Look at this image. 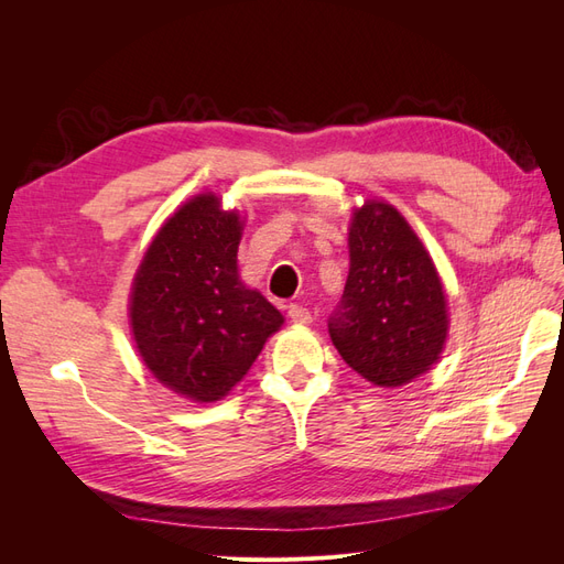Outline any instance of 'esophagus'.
I'll return each instance as SVG.
<instances>
[{
    "instance_id": "1",
    "label": "esophagus",
    "mask_w": 564,
    "mask_h": 564,
    "mask_svg": "<svg viewBox=\"0 0 564 564\" xmlns=\"http://www.w3.org/2000/svg\"><path fill=\"white\" fill-rule=\"evenodd\" d=\"M289 317H292V322L294 324H308L313 317H311V311L308 308H303V305H299V303H292L289 305Z\"/></svg>"
}]
</instances>
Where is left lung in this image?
<instances>
[{
    "label": "left lung",
    "instance_id": "obj_1",
    "mask_svg": "<svg viewBox=\"0 0 564 564\" xmlns=\"http://www.w3.org/2000/svg\"><path fill=\"white\" fill-rule=\"evenodd\" d=\"M350 270L329 317L346 365L381 388L429 371L445 348L447 299L431 253L392 204L367 199L352 212Z\"/></svg>",
    "mask_w": 564,
    "mask_h": 564
}]
</instances>
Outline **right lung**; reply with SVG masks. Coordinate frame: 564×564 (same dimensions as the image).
Segmentation results:
<instances>
[{"instance_id":"right-lung-1","label":"right lung","mask_w":564,"mask_h":564,"mask_svg":"<svg viewBox=\"0 0 564 564\" xmlns=\"http://www.w3.org/2000/svg\"><path fill=\"white\" fill-rule=\"evenodd\" d=\"M242 220L197 195L150 242L131 286V332L162 386L195 402H216L282 327V313L237 272Z\"/></svg>"}]
</instances>
